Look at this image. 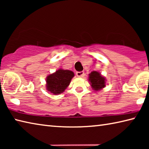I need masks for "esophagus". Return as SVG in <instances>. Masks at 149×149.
Wrapping results in <instances>:
<instances>
[{"label": "esophagus", "instance_id": "esophagus-1", "mask_svg": "<svg viewBox=\"0 0 149 149\" xmlns=\"http://www.w3.org/2000/svg\"><path fill=\"white\" fill-rule=\"evenodd\" d=\"M84 75H85L84 72H76V75L77 77H82L84 76Z\"/></svg>", "mask_w": 149, "mask_h": 149}]
</instances>
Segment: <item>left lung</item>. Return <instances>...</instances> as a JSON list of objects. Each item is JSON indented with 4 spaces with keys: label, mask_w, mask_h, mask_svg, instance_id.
Here are the masks:
<instances>
[{
    "label": "left lung",
    "mask_w": 149,
    "mask_h": 149,
    "mask_svg": "<svg viewBox=\"0 0 149 149\" xmlns=\"http://www.w3.org/2000/svg\"><path fill=\"white\" fill-rule=\"evenodd\" d=\"M89 81L92 88L95 91L100 90L106 85V79L97 71H93L89 74Z\"/></svg>",
    "instance_id": "8db88e82"
}]
</instances>
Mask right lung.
<instances>
[{"label":"right lung","mask_w":149,"mask_h":149,"mask_svg":"<svg viewBox=\"0 0 149 149\" xmlns=\"http://www.w3.org/2000/svg\"><path fill=\"white\" fill-rule=\"evenodd\" d=\"M74 72L70 70L59 69L47 77V89L54 95L61 94L70 85Z\"/></svg>","instance_id":"obj_1"}]
</instances>
